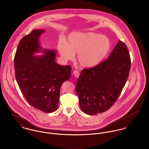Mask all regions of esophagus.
I'll list each match as a JSON object with an SVG mask.
<instances>
[{"mask_svg":"<svg viewBox=\"0 0 149 149\" xmlns=\"http://www.w3.org/2000/svg\"><path fill=\"white\" fill-rule=\"evenodd\" d=\"M73 74H74V76L76 77H77V78H78V77L79 76V74H80V73H79V72L77 71H73Z\"/></svg>","mask_w":149,"mask_h":149,"instance_id":"34e87169","label":"esophagus"}]
</instances>
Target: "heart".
Returning <instances> with one entry per match:
<instances>
[{
	"instance_id": "1",
	"label": "heart",
	"mask_w": 149,
	"mask_h": 149,
	"mask_svg": "<svg viewBox=\"0 0 149 149\" xmlns=\"http://www.w3.org/2000/svg\"><path fill=\"white\" fill-rule=\"evenodd\" d=\"M111 47L109 38L93 32L73 33L68 38V44L62 41L58 44L59 53L65 61H72L78 54L79 64L93 68L102 62Z\"/></svg>"
}]
</instances>
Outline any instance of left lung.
I'll return each instance as SVG.
<instances>
[{
    "mask_svg": "<svg viewBox=\"0 0 149 149\" xmlns=\"http://www.w3.org/2000/svg\"><path fill=\"white\" fill-rule=\"evenodd\" d=\"M131 65L128 49L119 40L105 61L83 69L76 88L81 110L87 114L95 115L110 108L125 85Z\"/></svg>",
    "mask_w": 149,
    "mask_h": 149,
    "instance_id": "left-lung-1",
    "label": "left lung"
}]
</instances>
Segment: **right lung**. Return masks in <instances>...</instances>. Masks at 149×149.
Segmentation results:
<instances>
[{"label": "right lung", "mask_w": 149, "mask_h": 149, "mask_svg": "<svg viewBox=\"0 0 149 149\" xmlns=\"http://www.w3.org/2000/svg\"><path fill=\"white\" fill-rule=\"evenodd\" d=\"M44 30H33L19 41L14 59L17 84L27 102L45 113L55 111L60 89L71 76L70 65L55 62V50L41 49L39 40ZM43 51L45 54L33 56Z\"/></svg>", "instance_id": "1"}]
</instances>
